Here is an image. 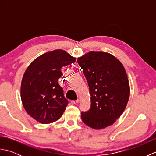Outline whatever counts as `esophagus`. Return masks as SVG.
<instances>
[{
	"mask_svg": "<svg viewBox=\"0 0 156 156\" xmlns=\"http://www.w3.org/2000/svg\"><path fill=\"white\" fill-rule=\"evenodd\" d=\"M79 101H80V100H79V99H78V100H76V101H71V103L73 104V105H75V104H77L78 102H79Z\"/></svg>",
	"mask_w": 156,
	"mask_h": 156,
	"instance_id": "esophagus-1",
	"label": "esophagus"
}]
</instances>
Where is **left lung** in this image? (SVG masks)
Instances as JSON below:
<instances>
[{
	"instance_id": "1",
	"label": "left lung",
	"mask_w": 156,
	"mask_h": 156,
	"mask_svg": "<svg viewBox=\"0 0 156 156\" xmlns=\"http://www.w3.org/2000/svg\"><path fill=\"white\" fill-rule=\"evenodd\" d=\"M77 62L91 97L90 109L81 113L82 121L94 129L111 125L123 112L130 94L123 66L115 56L102 51L87 53Z\"/></svg>"
}]
</instances>
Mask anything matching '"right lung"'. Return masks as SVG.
<instances>
[{
	"label": "right lung",
	"instance_id": "right-lung-1",
	"mask_svg": "<svg viewBox=\"0 0 156 156\" xmlns=\"http://www.w3.org/2000/svg\"><path fill=\"white\" fill-rule=\"evenodd\" d=\"M76 58L62 49L47 52L36 58L26 69L21 85V97L26 112L43 124L62 117L68 104L58 84L63 66Z\"/></svg>",
	"mask_w": 156,
	"mask_h": 156
}]
</instances>
